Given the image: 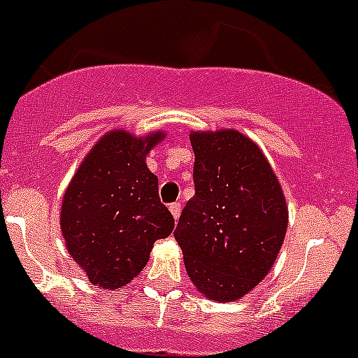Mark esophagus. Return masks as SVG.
<instances>
[{
    "mask_svg": "<svg viewBox=\"0 0 358 358\" xmlns=\"http://www.w3.org/2000/svg\"><path fill=\"white\" fill-rule=\"evenodd\" d=\"M169 210H171V213H173V217H175V220H178L180 219V213H182V205H180V203H171V205H169Z\"/></svg>",
    "mask_w": 358,
    "mask_h": 358,
    "instance_id": "1",
    "label": "esophagus"
}]
</instances>
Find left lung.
<instances>
[{"label":"left lung","instance_id":"8db88e82","mask_svg":"<svg viewBox=\"0 0 358 358\" xmlns=\"http://www.w3.org/2000/svg\"><path fill=\"white\" fill-rule=\"evenodd\" d=\"M194 198L175 238L196 288L217 302L247 295L285 242L288 208L256 143L236 130L192 132Z\"/></svg>","mask_w":358,"mask_h":358}]
</instances>
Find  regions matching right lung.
Returning <instances> with one entry per match:
<instances>
[{"label": "right lung", "mask_w": 358, "mask_h": 358, "mask_svg": "<svg viewBox=\"0 0 358 358\" xmlns=\"http://www.w3.org/2000/svg\"><path fill=\"white\" fill-rule=\"evenodd\" d=\"M164 138L106 134L73 175L62 206L70 256L93 285L116 289L145 268L153 243L171 235L175 219L159 198L146 153Z\"/></svg>", "instance_id": "obj_1"}]
</instances>
